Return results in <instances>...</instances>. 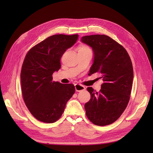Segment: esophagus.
<instances>
[{
	"instance_id": "obj_1",
	"label": "esophagus",
	"mask_w": 153,
	"mask_h": 153,
	"mask_svg": "<svg viewBox=\"0 0 153 153\" xmlns=\"http://www.w3.org/2000/svg\"><path fill=\"white\" fill-rule=\"evenodd\" d=\"M75 87L76 91H78V92H80V91L85 90V87L80 84H75Z\"/></svg>"
}]
</instances>
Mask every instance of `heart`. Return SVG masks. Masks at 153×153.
I'll return each mask as SVG.
<instances>
[{
    "instance_id": "b5f03b06",
    "label": "heart",
    "mask_w": 153,
    "mask_h": 153,
    "mask_svg": "<svg viewBox=\"0 0 153 153\" xmlns=\"http://www.w3.org/2000/svg\"><path fill=\"white\" fill-rule=\"evenodd\" d=\"M86 51H91L90 49L86 46H82L78 49V52H86Z\"/></svg>"
}]
</instances>
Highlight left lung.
<instances>
[{"label":"left lung","mask_w":153,"mask_h":153,"mask_svg":"<svg viewBox=\"0 0 153 153\" xmlns=\"http://www.w3.org/2000/svg\"><path fill=\"white\" fill-rule=\"evenodd\" d=\"M80 41L93 51L88 75L99 73L103 81L99 92L87 88L91 98L85 104L86 115L93 124L106 126L118 119L129 102L133 79L131 59L123 46L108 36H85Z\"/></svg>","instance_id":"1"}]
</instances>
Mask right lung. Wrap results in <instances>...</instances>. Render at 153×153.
Returning a JSON list of instances; mask_svg holds the SVG:
<instances>
[{
  "label": "right lung",
  "mask_w": 153,
  "mask_h": 153,
  "mask_svg": "<svg viewBox=\"0 0 153 153\" xmlns=\"http://www.w3.org/2000/svg\"><path fill=\"white\" fill-rule=\"evenodd\" d=\"M78 38V34L51 36L32 47L25 57L20 75L23 98L30 112L41 122L57 121L75 93L73 84L52 82V75L61 68L62 55Z\"/></svg>",
  "instance_id": "1"
}]
</instances>
